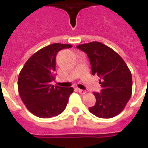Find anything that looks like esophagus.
Here are the masks:
<instances>
[{
  "mask_svg": "<svg viewBox=\"0 0 148 148\" xmlns=\"http://www.w3.org/2000/svg\"><path fill=\"white\" fill-rule=\"evenodd\" d=\"M77 91H78L81 95H85L87 91L86 90H81V89H77Z\"/></svg>",
  "mask_w": 148,
  "mask_h": 148,
  "instance_id": "34e87169",
  "label": "esophagus"
}]
</instances>
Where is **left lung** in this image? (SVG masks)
<instances>
[{
    "label": "left lung",
    "instance_id": "obj_1",
    "mask_svg": "<svg viewBox=\"0 0 148 148\" xmlns=\"http://www.w3.org/2000/svg\"><path fill=\"white\" fill-rule=\"evenodd\" d=\"M85 52L90 62L92 74L100 77L101 93L94 92L95 106L91 114L101 118H111L125 108L132 94V76L122 58L110 47L101 42L77 46Z\"/></svg>",
    "mask_w": 148,
    "mask_h": 148
}]
</instances>
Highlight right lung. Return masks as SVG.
<instances>
[{"instance_id": "right-lung-1", "label": "right lung", "mask_w": 148, "mask_h": 148, "mask_svg": "<svg viewBox=\"0 0 148 148\" xmlns=\"http://www.w3.org/2000/svg\"><path fill=\"white\" fill-rule=\"evenodd\" d=\"M66 44H52L34 53L20 72L18 92L26 108L37 117L50 118L64 110L73 88L51 85L55 77L56 55L59 51L70 48Z\"/></svg>"}]
</instances>
